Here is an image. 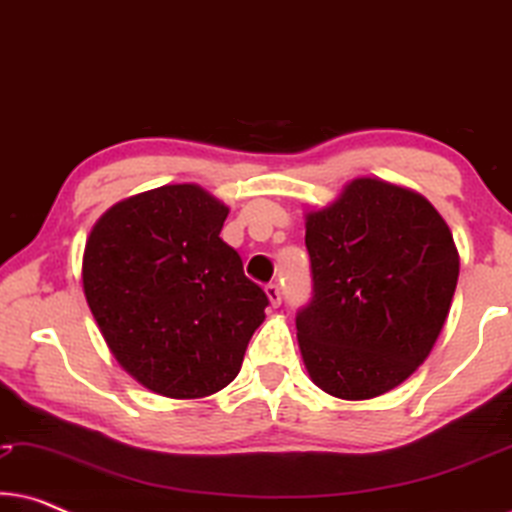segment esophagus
<instances>
[{
  "instance_id": "esophagus-1",
  "label": "esophagus",
  "mask_w": 512,
  "mask_h": 512,
  "mask_svg": "<svg viewBox=\"0 0 512 512\" xmlns=\"http://www.w3.org/2000/svg\"><path fill=\"white\" fill-rule=\"evenodd\" d=\"M265 293H268V298H270V305H272V307H279V305H282V289H279V284L270 282L268 286H265Z\"/></svg>"
}]
</instances>
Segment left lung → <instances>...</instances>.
<instances>
[{"label": "left lung", "mask_w": 512, "mask_h": 512, "mask_svg": "<svg viewBox=\"0 0 512 512\" xmlns=\"http://www.w3.org/2000/svg\"><path fill=\"white\" fill-rule=\"evenodd\" d=\"M312 298L296 314L317 387L345 401L391 391L436 345L457 289L459 254L433 205L361 177L307 214Z\"/></svg>", "instance_id": "8db88e82"}]
</instances>
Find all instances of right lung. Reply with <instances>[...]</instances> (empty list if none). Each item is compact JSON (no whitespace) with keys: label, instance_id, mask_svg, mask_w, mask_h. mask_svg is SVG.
<instances>
[{"label":"right lung","instance_id":"obj_1","mask_svg":"<svg viewBox=\"0 0 512 512\" xmlns=\"http://www.w3.org/2000/svg\"><path fill=\"white\" fill-rule=\"evenodd\" d=\"M228 207L195 184L116 202L90 230L83 293L116 361L170 398L216 394L240 373L268 296L221 240Z\"/></svg>","mask_w":512,"mask_h":512}]
</instances>
